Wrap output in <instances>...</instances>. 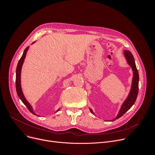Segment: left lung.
Returning a JSON list of instances; mask_svg holds the SVG:
<instances>
[{"instance_id": "obj_1", "label": "left lung", "mask_w": 155, "mask_h": 155, "mask_svg": "<svg viewBox=\"0 0 155 155\" xmlns=\"http://www.w3.org/2000/svg\"><path fill=\"white\" fill-rule=\"evenodd\" d=\"M124 54L127 61L129 65L132 68V71H133V78H132L131 90L129 94L128 97L123 104L117 117L114 120H110V121H114L117 119H118L119 118L122 117L128 110L130 108V107L135 103L137 97L138 92H139V72L136 65L134 58L133 56H132V53L129 50H125L124 51ZM90 111L92 114H93V112L92 111L91 109H90Z\"/></svg>"}]
</instances>
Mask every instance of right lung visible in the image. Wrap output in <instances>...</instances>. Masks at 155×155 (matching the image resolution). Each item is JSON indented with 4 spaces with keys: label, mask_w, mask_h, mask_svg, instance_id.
<instances>
[{
    "label": "right lung",
    "mask_w": 155,
    "mask_h": 155,
    "mask_svg": "<svg viewBox=\"0 0 155 155\" xmlns=\"http://www.w3.org/2000/svg\"><path fill=\"white\" fill-rule=\"evenodd\" d=\"M29 47H28L24 51V53L22 55L21 58H20L18 65H17V68H16V93L17 94L19 97V98L21 100V101L23 102V104L26 106V107L28 108V109L29 110V112H31L32 114H33L34 115H36L34 111H33V109L31 107V105H30V104L26 101V99H25L23 92H22L21 90V68H22V65H23L24 60L25 59L26 55V53L27 51L28 50Z\"/></svg>",
    "instance_id": "add662e5"
}]
</instances>
